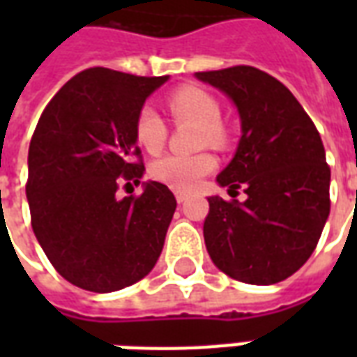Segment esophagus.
<instances>
[{
	"mask_svg": "<svg viewBox=\"0 0 357 357\" xmlns=\"http://www.w3.org/2000/svg\"><path fill=\"white\" fill-rule=\"evenodd\" d=\"M187 197H189V193H187V191H176V201L178 202H185Z\"/></svg>",
	"mask_w": 357,
	"mask_h": 357,
	"instance_id": "34e87169",
	"label": "esophagus"
}]
</instances>
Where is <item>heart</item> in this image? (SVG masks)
<instances>
[{
  "label": "heart",
  "instance_id": "1",
  "mask_svg": "<svg viewBox=\"0 0 357 357\" xmlns=\"http://www.w3.org/2000/svg\"><path fill=\"white\" fill-rule=\"evenodd\" d=\"M168 109L178 120H189L201 126L199 130V143L201 145H224L227 139L224 124L220 122L222 109L220 102L201 88L185 86L176 89L168 97ZM135 141L147 153H158L166 143L168 128L158 112L151 107H143L135 116L133 126ZM216 168V158L206 151L195 155H164L151 164V178L160 181L164 185L178 189V191H191L201 183L204 176Z\"/></svg>",
  "mask_w": 357,
  "mask_h": 357
}]
</instances>
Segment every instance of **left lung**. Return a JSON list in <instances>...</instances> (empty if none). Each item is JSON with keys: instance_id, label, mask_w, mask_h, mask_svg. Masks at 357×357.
<instances>
[{"instance_id": "1", "label": "left lung", "mask_w": 357, "mask_h": 357, "mask_svg": "<svg viewBox=\"0 0 357 357\" xmlns=\"http://www.w3.org/2000/svg\"><path fill=\"white\" fill-rule=\"evenodd\" d=\"M239 110L241 141L218 183L247 201L210 197L204 243L225 275L273 284L312 256L329 218L331 168L317 128L283 84L255 66L195 74Z\"/></svg>"}]
</instances>
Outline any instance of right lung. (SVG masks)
<instances>
[{
    "label": "right lung",
    "instance_id": "right-lung-1",
    "mask_svg": "<svg viewBox=\"0 0 357 357\" xmlns=\"http://www.w3.org/2000/svg\"><path fill=\"white\" fill-rule=\"evenodd\" d=\"M168 76H133L102 66L59 89L28 149L26 199L32 229L59 275L91 292L137 283L155 268L176 212L158 181L118 199L122 181L145 172L135 116Z\"/></svg>",
    "mask_w": 357,
    "mask_h": 357
}]
</instances>
